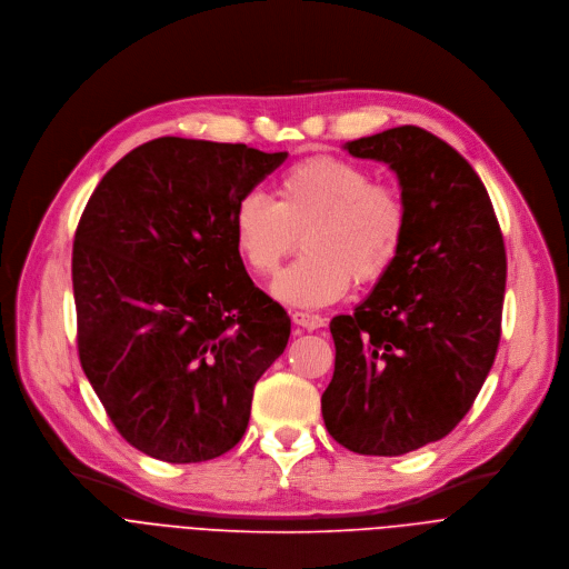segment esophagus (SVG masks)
Wrapping results in <instances>:
<instances>
[{"instance_id": "34e87169", "label": "esophagus", "mask_w": 569, "mask_h": 569, "mask_svg": "<svg viewBox=\"0 0 569 569\" xmlns=\"http://www.w3.org/2000/svg\"><path fill=\"white\" fill-rule=\"evenodd\" d=\"M291 320H293L298 327L307 329V331H313V329H320V327H325V318H322V316H318V313L293 311V313H291Z\"/></svg>"}]
</instances>
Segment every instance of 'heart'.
Wrapping results in <instances>:
<instances>
[{
    "label": "heart",
    "instance_id": "heart-1",
    "mask_svg": "<svg viewBox=\"0 0 569 569\" xmlns=\"http://www.w3.org/2000/svg\"><path fill=\"white\" fill-rule=\"evenodd\" d=\"M300 236L305 253L273 282V296L318 309L343 298L352 280L372 287L392 271L408 236V208L368 168L311 157L278 177L276 201L249 192L233 212L236 249L260 278L280 269Z\"/></svg>",
    "mask_w": 569,
    "mask_h": 569
}]
</instances>
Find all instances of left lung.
<instances>
[{"label": "left lung", "instance_id": "obj_1", "mask_svg": "<svg viewBox=\"0 0 569 569\" xmlns=\"http://www.w3.org/2000/svg\"><path fill=\"white\" fill-rule=\"evenodd\" d=\"M346 148L397 172L408 236L355 313L331 318L336 361L320 408L340 446L395 458L471 410L500 343L507 253L485 183L446 141L401 126Z\"/></svg>", "mask_w": 569, "mask_h": 569}]
</instances>
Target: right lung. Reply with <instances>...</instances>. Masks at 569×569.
Segmentation results:
<instances>
[{"label":"right lung","mask_w":569,"mask_h":569,"mask_svg":"<svg viewBox=\"0 0 569 569\" xmlns=\"http://www.w3.org/2000/svg\"><path fill=\"white\" fill-rule=\"evenodd\" d=\"M287 152L161 137L89 197L71 276L80 366L121 437L194 465L244 435L253 388L284 352L287 311L236 249L238 201Z\"/></svg>","instance_id":"add662e5"}]
</instances>
